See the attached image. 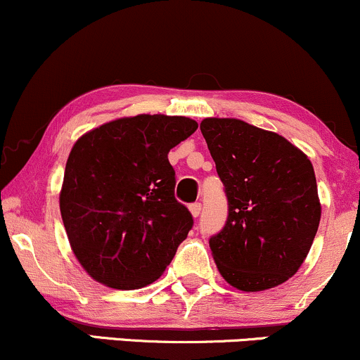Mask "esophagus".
<instances>
[{"label": "esophagus", "instance_id": "1", "mask_svg": "<svg viewBox=\"0 0 360 360\" xmlns=\"http://www.w3.org/2000/svg\"><path fill=\"white\" fill-rule=\"evenodd\" d=\"M189 212H191V214H193L194 218L200 217V213H201V203H193V205H189Z\"/></svg>", "mask_w": 360, "mask_h": 360}]
</instances>
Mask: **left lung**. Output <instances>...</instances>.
I'll list each match as a JSON object with an SVG mask.
<instances>
[{
    "mask_svg": "<svg viewBox=\"0 0 360 360\" xmlns=\"http://www.w3.org/2000/svg\"><path fill=\"white\" fill-rule=\"evenodd\" d=\"M201 134L225 186L229 217L210 238L223 279L264 291L296 274L320 225L311 162L274 131L237 118H205Z\"/></svg>",
    "mask_w": 360,
    "mask_h": 360,
    "instance_id": "1",
    "label": "left lung"
}]
</instances>
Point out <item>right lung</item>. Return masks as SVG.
Masks as SVG:
<instances>
[{"label": "right lung", "instance_id": "1", "mask_svg": "<svg viewBox=\"0 0 360 360\" xmlns=\"http://www.w3.org/2000/svg\"><path fill=\"white\" fill-rule=\"evenodd\" d=\"M186 117L137 115L94 128L74 143L60 191V214L86 272L115 289L160 278L193 229L176 200L167 154L194 134Z\"/></svg>", "mask_w": 360, "mask_h": 360}]
</instances>
